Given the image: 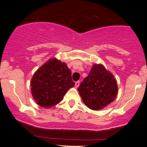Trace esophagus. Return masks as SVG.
Wrapping results in <instances>:
<instances>
[{
    "mask_svg": "<svg viewBox=\"0 0 147 147\" xmlns=\"http://www.w3.org/2000/svg\"><path fill=\"white\" fill-rule=\"evenodd\" d=\"M80 81H78V82H75V87H76V88H78V87H79L80 86Z\"/></svg>",
    "mask_w": 147,
    "mask_h": 147,
    "instance_id": "esophagus-1",
    "label": "esophagus"
}]
</instances>
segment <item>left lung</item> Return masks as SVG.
Segmentation results:
<instances>
[{
    "instance_id": "8db88e82",
    "label": "left lung",
    "mask_w": 147,
    "mask_h": 147,
    "mask_svg": "<svg viewBox=\"0 0 147 147\" xmlns=\"http://www.w3.org/2000/svg\"><path fill=\"white\" fill-rule=\"evenodd\" d=\"M113 75L101 64L94 65L88 76L78 87L84 103L89 108L99 110L107 106L116 98L118 92Z\"/></svg>"
}]
</instances>
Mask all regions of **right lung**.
Segmentation results:
<instances>
[{"label":"right lung","mask_w":147,"mask_h":147,"mask_svg":"<svg viewBox=\"0 0 147 147\" xmlns=\"http://www.w3.org/2000/svg\"><path fill=\"white\" fill-rule=\"evenodd\" d=\"M30 85L31 93L37 104L49 108L61 102L75 82L67 65L52 58L35 72Z\"/></svg>","instance_id":"obj_1"}]
</instances>
